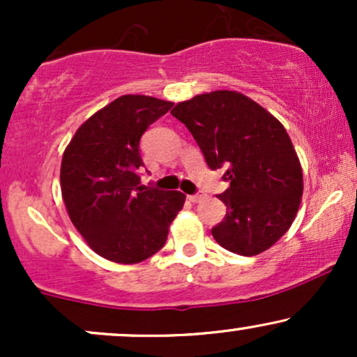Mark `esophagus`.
I'll use <instances>...</instances> for the list:
<instances>
[{
    "mask_svg": "<svg viewBox=\"0 0 357 357\" xmlns=\"http://www.w3.org/2000/svg\"><path fill=\"white\" fill-rule=\"evenodd\" d=\"M188 199H190L191 203H202L203 199H206V195H204V192H196V195H190L188 196Z\"/></svg>",
    "mask_w": 357,
    "mask_h": 357,
    "instance_id": "34e87169",
    "label": "esophagus"
}]
</instances>
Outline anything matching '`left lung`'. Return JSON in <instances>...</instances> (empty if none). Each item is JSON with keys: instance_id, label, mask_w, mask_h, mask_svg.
<instances>
[{"instance_id": "left-lung-1", "label": "left lung", "mask_w": 357, "mask_h": 357, "mask_svg": "<svg viewBox=\"0 0 357 357\" xmlns=\"http://www.w3.org/2000/svg\"><path fill=\"white\" fill-rule=\"evenodd\" d=\"M171 114L198 142L210 169L225 167L227 206L211 228L223 248L252 257L289 230L301 204L302 167L285 127L243 93L216 90L179 102Z\"/></svg>"}]
</instances>
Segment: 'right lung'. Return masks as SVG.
Segmentation results:
<instances>
[{
  "label": "right lung",
  "instance_id": "add662e5",
  "mask_svg": "<svg viewBox=\"0 0 357 357\" xmlns=\"http://www.w3.org/2000/svg\"><path fill=\"white\" fill-rule=\"evenodd\" d=\"M173 102L122 96L79 127L61 159L60 186L72 223L97 255L137 264L165 247L186 196L141 186V137Z\"/></svg>",
  "mask_w": 357,
  "mask_h": 357
}]
</instances>
